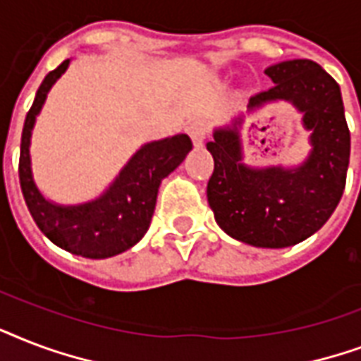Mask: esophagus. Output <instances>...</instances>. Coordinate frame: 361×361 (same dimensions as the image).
<instances>
[{"label": "esophagus", "instance_id": "1", "mask_svg": "<svg viewBox=\"0 0 361 361\" xmlns=\"http://www.w3.org/2000/svg\"><path fill=\"white\" fill-rule=\"evenodd\" d=\"M188 133L190 137H192V141H194L195 145H200V142L205 141L207 135H209V126H207L205 122H194V124L188 126Z\"/></svg>", "mask_w": 361, "mask_h": 361}]
</instances>
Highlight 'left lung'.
Here are the masks:
<instances>
[{
    "label": "left lung",
    "instance_id": "left-lung-1",
    "mask_svg": "<svg viewBox=\"0 0 361 361\" xmlns=\"http://www.w3.org/2000/svg\"><path fill=\"white\" fill-rule=\"evenodd\" d=\"M275 85L250 97L248 111L292 103L311 131V152L295 167L243 164L237 126L219 128L207 142L214 171L207 200L214 220L237 241L262 248L298 245L322 228L341 201L350 158V131L339 85L317 61L288 60L265 69Z\"/></svg>",
    "mask_w": 361,
    "mask_h": 361
}]
</instances>
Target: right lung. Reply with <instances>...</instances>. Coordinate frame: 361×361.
<instances>
[{"instance_id":"1","label":"right lung","mask_w":361,"mask_h":361,"mask_svg":"<svg viewBox=\"0 0 361 361\" xmlns=\"http://www.w3.org/2000/svg\"><path fill=\"white\" fill-rule=\"evenodd\" d=\"M69 61H61L44 77L32 109L26 114L18 161L20 188L37 228L56 247L82 258H111L137 245L147 233L154 214L160 183L183 164L192 150V141L188 135L178 133L142 145L113 184L96 200L80 205H58L47 200L33 180L30 141L47 94L66 73Z\"/></svg>"}]
</instances>
